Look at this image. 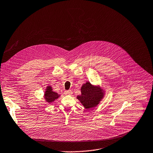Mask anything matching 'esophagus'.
<instances>
[{
	"label": "esophagus",
	"instance_id": "34e87169",
	"mask_svg": "<svg viewBox=\"0 0 153 153\" xmlns=\"http://www.w3.org/2000/svg\"><path fill=\"white\" fill-rule=\"evenodd\" d=\"M65 94L66 95H72V91L71 90H66L65 91Z\"/></svg>",
	"mask_w": 153,
	"mask_h": 153
}]
</instances>
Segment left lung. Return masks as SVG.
Segmentation results:
<instances>
[{"mask_svg":"<svg viewBox=\"0 0 153 153\" xmlns=\"http://www.w3.org/2000/svg\"><path fill=\"white\" fill-rule=\"evenodd\" d=\"M102 97L103 92L99 87H94L87 82L81 87V95L78 96L77 98L86 109H90L97 106Z\"/></svg>","mask_w":153,"mask_h":153,"instance_id":"left-lung-1","label":"left lung"}]
</instances>
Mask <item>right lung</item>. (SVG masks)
<instances>
[{
    "label": "right lung",
    "mask_w": 153,
    "mask_h": 153,
    "mask_svg": "<svg viewBox=\"0 0 153 153\" xmlns=\"http://www.w3.org/2000/svg\"><path fill=\"white\" fill-rule=\"evenodd\" d=\"M59 96L60 95H59L57 93L52 91V88L50 86L47 88V91H45V98L47 102L50 103L54 101L59 97Z\"/></svg>",
    "instance_id": "add662e5"
}]
</instances>
